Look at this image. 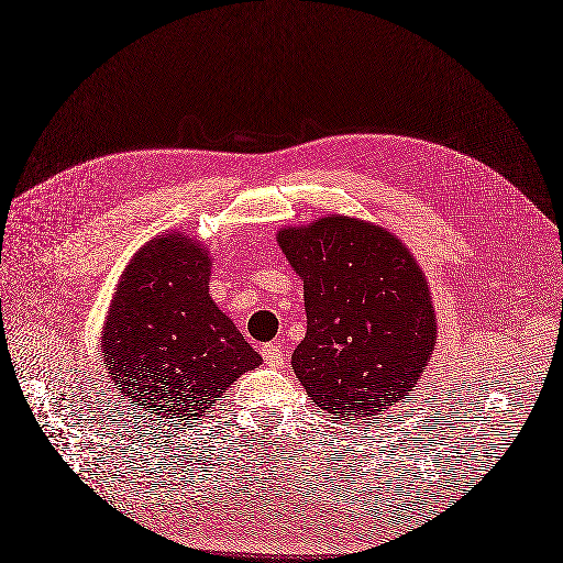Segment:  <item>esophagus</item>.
<instances>
[{"instance_id":"34e87169","label":"esophagus","mask_w":563,"mask_h":563,"mask_svg":"<svg viewBox=\"0 0 563 563\" xmlns=\"http://www.w3.org/2000/svg\"><path fill=\"white\" fill-rule=\"evenodd\" d=\"M262 357H264V364H266V366H271V368H280V366L285 364V352H283V345H280L278 341L262 345Z\"/></svg>"}]
</instances>
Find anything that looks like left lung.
Masks as SVG:
<instances>
[{"instance_id":"1","label":"left lung","mask_w":563,"mask_h":563,"mask_svg":"<svg viewBox=\"0 0 563 563\" xmlns=\"http://www.w3.org/2000/svg\"><path fill=\"white\" fill-rule=\"evenodd\" d=\"M278 243L303 280L308 329L292 366L308 397L336 420L408 399L435 343L429 287L408 250L341 216L283 229Z\"/></svg>"}]
</instances>
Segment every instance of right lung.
I'll use <instances>...</instances> for the list:
<instances>
[{
  "label": "right lung",
  "instance_id": "obj_1",
  "mask_svg": "<svg viewBox=\"0 0 563 563\" xmlns=\"http://www.w3.org/2000/svg\"><path fill=\"white\" fill-rule=\"evenodd\" d=\"M211 260L180 234L145 243L124 268L101 347L111 380L148 420L199 418L262 357L208 297Z\"/></svg>",
  "mask_w": 563,
  "mask_h": 563
}]
</instances>
